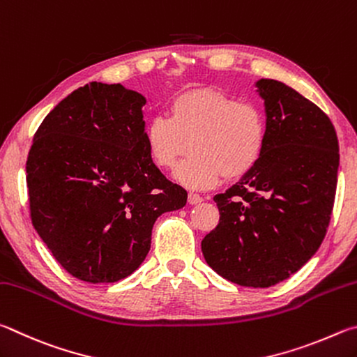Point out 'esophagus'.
<instances>
[{"label":"esophagus","mask_w":357,"mask_h":357,"mask_svg":"<svg viewBox=\"0 0 357 357\" xmlns=\"http://www.w3.org/2000/svg\"><path fill=\"white\" fill-rule=\"evenodd\" d=\"M204 201L202 199V196H199V195H196V192H190L188 195V204L190 205H196V204H201Z\"/></svg>","instance_id":"34e87169"}]
</instances>
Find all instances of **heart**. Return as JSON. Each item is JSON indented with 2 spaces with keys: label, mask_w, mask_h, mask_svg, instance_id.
Wrapping results in <instances>:
<instances>
[{
  "label": "heart",
  "mask_w": 357,
  "mask_h": 357,
  "mask_svg": "<svg viewBox=\"0 0 357 357\" xmlns=\"http://www.w3.org/2000/svg\"><path fill=\"white\" fill-rule=\"evenodd\" d=\"M150 160L171 169L191 149L174 172L188 188H210L240 178L257 165L266 144V117L252 102H238L215 89H196L175 97L167 116H155L144 130Z\"/></svg>",
  "instance_id": "b5f03b06"
}]
</instances>
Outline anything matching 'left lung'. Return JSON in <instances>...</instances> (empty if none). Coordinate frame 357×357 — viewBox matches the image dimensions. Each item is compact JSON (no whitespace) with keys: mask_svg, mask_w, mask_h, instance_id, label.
I'll return each instance as SVG.
<instances>
[{"mask_svg":"<svg viewBox=\"0 0 357 357\" xmlns=\"http://www.w3.org/2000/svg\"><path fill=\"white\" fill-rule=\"evenodd\" d=\"M265 102L266 144L252 171L215 196L220 224L202 254L230 282L265 289L310 260L326 235L339 171L329 117L293 87L255 81Z\"/></svg>","mask_w":357,"mask_h":357,"instance_id":"left-lung-1","label":"left lung"}]
</instances>
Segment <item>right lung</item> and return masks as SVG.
<instances>
[{
	"mask_svg": "<svg viewBox=\"0 0 357 357\" xmlns=\"http://www.w3.org/2000/svg\"><path fill=\"white\" fill-rule=\"evenodd\" d=\"M147 100L92 81L61 100L37 128L26 161L31 220L66 271L91 284L128 278L146 259L152 227L185 207L144 141Z\"/></svg>",
	"mask_w": 357,
	"mask_h": 357,
	"instance_id": "1",
	"label": "right lung"
}]
</instances>
